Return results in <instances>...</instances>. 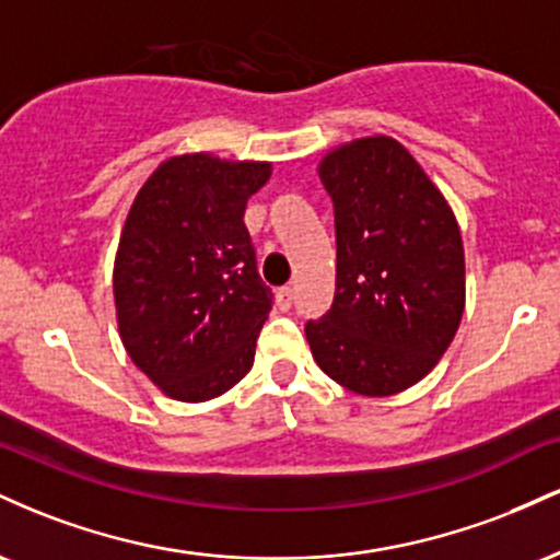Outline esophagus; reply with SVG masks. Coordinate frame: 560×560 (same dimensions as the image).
<instances>
[{"instance_id": "esophagus-1", "label": "esophagus", "mask_w": 560, "mask_h": 560, "mask_svg": "<svg viewBox=\"0 0 560 560\" xmlns=\"http://www.w3.org/2000/svg\"><path fill=\"white\" fill-rule=\"evenodd\" d=\"M292 300H294V289L292 287L276 289V305H279L281 311H289V307H292Z\"/></svg>"}]
</instances>
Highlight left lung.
I'll list each match as a JSON object with an SVG mask.
<instances>
[{
	"mask_svg": "<svg viewBox=\"0 0 560 560\" xmlns=\"http://www.w3.org/2000/svg\"><path fill=\"white\" fill-rule=\"evenodd\" d=\"M337 289L305 337L318 369L363 397L413 387L440 363L466 307L458 221L419 160L392 137L326 152Z\"/></svg>",
	"mask_w": 560,
	"mask_h": 560,
	"instance_id": "1",
	"label": "left lung"
}]
</instances>
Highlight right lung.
Returning <instances> with one entry per match:
<instances>
[{"mask_svg":"<svg viewBox=\"0 0 560 560\" xmlns=\"http://www.w3.org/2000/svg\"><path fill=\"white\" fill-rule=\"evenodd\" d=\"M271 163L191 152L163 160L120 231L113 268L120 342L141 374L182 402L223 395L253 369L271 313L244 226Z\"/></svg>","mask_w":560,"mask_h":560,"instance_id":"add662e5","label":"right lung"}]
</instances>
